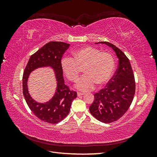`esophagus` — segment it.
I'll use <instances>...</instances> for the list:
<instances>
[{
	"label": "esophagus",
	"mask_w": 157,
	"mask_h": 157,
	"mask_svg": "<svg viewBox=\"0 0 157 157\" xmlns=\"http://www.w3.org/2000/svg\"><path fill=\"white\" fill-rule=\"evenodd\" d=\"M85 94L83 93V92H77V96H83V95H84Z\"/></svg>",
	"instance_id": "esophagus-1"
}]
</instances>
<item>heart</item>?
<instances>
[{"mask_svg": "<svg viewBox=\"0 0 157 157\" xmlns=\"http://www.w3.org/2000/svg\"><path fill=\"white\" fill-rule=\"evenodd\" d=\"M62 71L72 82L77 81L84 67L85 73L75 87L82 92L91 90L96 84L103 85L111 78L115 68L113 56L106 52H101L92 46H85L73 52V58L65 57L61 61Z\"/></svg>", "mask_w": 157, "mask_h": 157, "instance_id": "1", "label": "heart"}]
</instances>
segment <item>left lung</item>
Instances as JSON below:
<instances>
[{
	"label": "left lung",
	"mask_w": 157,
	"mask_h": 157,
	"mask_svg": "<svg viewBox=\"0 0 157 157\" xmlns=\"http://www.w3.org/2000/svg\"><path fill=\"white\" fill-rule=\"evenodd\" d=\"M99 43L105 44L115 51L118 66L105 87L94 94V101L89 109L97 120L111 123L119 119L129 109L136 91L135 78L130 61L124 52L108 42Z\"/></svg>",
	"instance_id": "1"
}]
</instances>
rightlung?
Returning <instances> with one entry per match:
<instances>
[{"label": "right lung", "mask_w": 157, "mask_h": 157, "mask_svg": "<svg viewBox=\"0 0 157 157\" xmlns=\"http://www.w3.org/2000/svg\"><path fill=\"white\" fill-rule=\"evenodd\" d=\"M70 44L63 42L52 41L46 44L29 59L23 75V94L31 111L40 120L57 124L67 116L74 99L77 94L71 90L64 83L61 59ZM50 67L54 69L57 80L55 96L46 103H38L30 96L27 88V80L33 70L39 67Z\"/></svg>", "instance_id": "right-lung-1"}]
</instances>
